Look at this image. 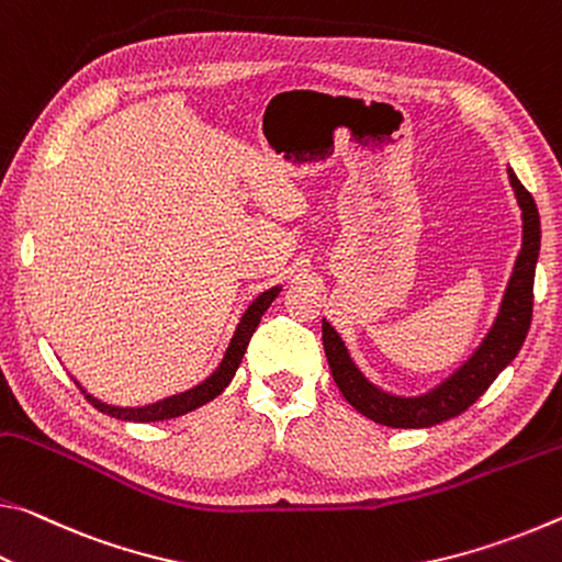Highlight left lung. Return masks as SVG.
I'll use <instances>...</instances> for the list:
<instances>
[{
	"instance_id": "left-lung-1",
	"label": "left lung",
	"mask_w": 562,
	"mask_h": 562,
	"mask_svg": "<svg viewBox=\"0 0 562 562\" xmlns=\"http://www.w3.org/2000/svg\"><path fill=\"white\" fill-rule=\"evenodd\" d=\"M508 177L522 211V248L515 259L498 318H495L488 336L483 338V344L477 346V351L450 379L436 385L430 393L418 395V398H401V395L375 389L351 361L341 336L328 321H324V351L330 373H334V381L341 389L344 398L366 418L391 428H428L461 416L488 391V385L498 379L503 368L518 356L532 318V281H536L540 251V216L530 191L522 187L513 169H508Z\"/></svg>"
}]
</instances>
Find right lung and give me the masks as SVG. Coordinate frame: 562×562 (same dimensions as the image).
<instances>
[{"label": "right lung", "mask_w": 562, "mask_h": 562, "mask_svg": "<svg viewBox=\"0 0 562 562\" xmlns=\"http://www.w3.org/2000/svg\"><path fill=\"white\" fill-rule=\"evenodd\" d=\"M279 286H273L269 291H263L259 299H256L251 306L246 308V314L241 316V324L236 326V334L232 338V344H228L226 348V356L224 361L218 363V368L214 373L209 375V379L204 383H199L196 389H191L187 393H179V395H169V398L164 401H156L151 403V406H142V408H119V406H106V403L97 401L94 395H89L85 389H81V393H85V398L94 406L97 411L106 413V416H114L119 420H134V423H151V420H167V418H179L183 416V413L189 411H196L199 406H204V403L214 401L216 395L226 389L228 383H232L234 373L238 363H241V358L246 353V346L248 341H251L254 330L256 326H259L261 316L266 314V308L271 306V301L279 296Z\"/></svg>", "instance_id": "right-lung-1"}]
</instances>
